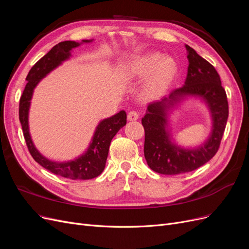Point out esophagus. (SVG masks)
Here are the masks:
<instances>
[{
  "label": "esophagus",
  "mask_w": 249,
  "mask_h": 249,
  "mask_svg": "<svg viewBox=\"0 0 249 249\" xmlns=\"http://www.w3.org/2000/svg\"><path fill=\"white\" fill-rule=\"evenodd\" d=\"M138 117H139V114H138V112H136V111L132 110V111L127 113V119L131 120V122H133V120H137Z\"/></svg>",
  "instance_id": "obj_1"
}]
</instances>
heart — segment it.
Here are the masks:
<instances>
[{"mask_svg": "<svg viewBox=\"0 0 249 249\" xmlns=\"http://www.w3.org/2000/svg\"><path fill=\"white\" fill-rule=\"evenodd\" d=\"M159 58L160 56L157 54L146 55L135 59L130 65L129 72L131 76L134 77L144 76L150 69L152 70L149 72L146 82V89L148 92L156 91L158 88L164 85L165 83H167L175 74L177 70V65L173 59L169 57Z\"/></svg>", "mask_w": 249, "mask_h": 249, "instance_id": "b5f03b06", "label": "heart"}]
</instances>
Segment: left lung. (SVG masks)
<instances>
[{
  "label": "left lung",
  "instance_id": "left-lung-1",
  "mask_svg": "<svg viewBox=\"0 0 249 249\" xmlns=\"http://www.w3.org/2000/svg\"><path fill=\"white\" fill-rule=\"evenodd\" d=\"M188 51L187 78L179 87L161 101L150 103L141 123L144 127V157L150 169L161 175L189 172L209 162L218 152L229 117V103L215 67L186 44ZM185 95L199 96L206 101L213 119V131L205 145L184 150L170 141L166 130V109Z\"/></svg>",
  "mask_w": 249,
  "mask_h": 249
}]
</instances>
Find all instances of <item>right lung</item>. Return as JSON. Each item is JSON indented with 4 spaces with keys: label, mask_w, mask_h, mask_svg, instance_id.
<instances>
[{
    "label": "right lung",
    "mask_w": 249,
    "mask_h": 249,
    "mask_svg": "<svg viewBox=\"0 0 249 249\" xmlns=\"http://www.w3.org/2000/svg\"><path fill=\"white\" fill-rule=\"evenodd\" d=\"M89 41L91 40H83V42ZM78 46H80L79 42L71 40L59 42L47 55H44L33 65L26 78L28 82L20 96L18 113L26 144L30 154L37 163L41 165L43 168L60 177L71 179H90L99 177L103 172L105 165H106L111 140L126 124L125 111L123 110L110 118L102 120L96 127L92 142L90 143L87 152L78 159L70 162H53L41 156L33 144L28 124L30 101L32 99L35 86L50 71L56 69L64 60L69 59L71 51Z\"/></svg>",
    "instance_id": "add662e5"
}]
</instances>
